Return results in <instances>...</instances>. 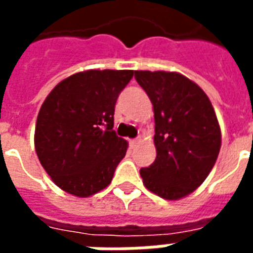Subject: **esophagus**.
<instances>
[{
    "label": "esophagus",
    "instance_id": "esophagus-1",
    "mask_svg": "<svg viewBox=\"0 0 253 253\" xmlns=\"http://www.w3.org/2000/svg\"><path fill=\"white\" fill-rule=\"evenodd\" d=\"M138 142H139V139H138V138H135V139H130V145H131V148L137 146Z\"/></svg>",
    "mask_w": 253,
    "mask_h": 253
}]
</instances>
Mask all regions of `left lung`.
<instances>
[{"mask_svg":"<svg viewBox=\"0 0 253 253\" xmlns=\"http://www.w3.org/2000/svg\"><path fill=\"white\" fill-rule=\"evenodd\" d=\"M154 112L156 160L139 170L149 191L168 201L190 195L205 181L221 149V128L207 94L175 72L135 70Z\"/></svg>","mask_w":253,"mask_h":253,"instance_id":"obj_1","label":"left lung"}]
</instances>
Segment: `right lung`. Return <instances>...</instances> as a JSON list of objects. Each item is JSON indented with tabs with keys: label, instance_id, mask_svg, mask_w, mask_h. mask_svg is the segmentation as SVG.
<instances>
[{
	"label": "right lung",
	"instance_id": "add662e5",
	"mask_svg": "<svg viewBox=\"0 0 253 253\" xmlns=\"http://www.w3.org/2000/svg\"><path fill=\"white\" fill-rule=\"evenodd\" d=\"M134 70H86L65 78L42 104L35 150L61 190L86 198L104 190L126 156L114 128L118 96Z\"/></svg>",
	"mask_w": 253,
	"mask_h": 253
}]
</instances>
